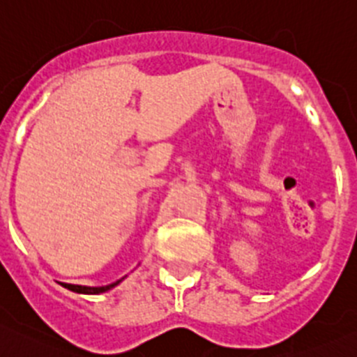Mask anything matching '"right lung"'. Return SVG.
<instances>
[{
    "instance_id": "right-lung-1",
    "label": "right lung",
    "mask_w": 357,
    "mask_h": 357,
    "mask_svg": "<svg viewBox=\"0 0 357 357\" xmlns=\"http://www.w3.org/2000/svg\"><path fill=\"white\" fill-rule=\"evenodd\" d=\"M125 278L118 280L114 284H109V285H102V287H88V285H73V284H61L63 287L68 289L72 292H77V294H102V292H107L111 289H114L116 285H119Z\"/></svg>"
}]
</instances>
